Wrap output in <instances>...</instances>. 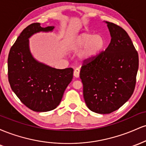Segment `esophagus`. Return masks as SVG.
<instances>
[{"label":"esophagus","instance_id":"34e87169","mask_svg":"<svg viewBox=\"0 0 146 146\" xmlns=\"http://www.w3.org/2000/svg\"><path fill=\"white\" fill-rule=\"evenodd\" d=\"M80 69L79 68H75V71H74V73H73V75H74L75 78H79V76H80Z\"/></svg>","mask_w":146,"mask_h":146}]
</instances>
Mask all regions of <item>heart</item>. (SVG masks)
Masks as SVG:
<instances>
[{
	"label": "heart",
	"mask_w": 146,
	"mask_h": 146,
	"mask_svg": "<svg viewBox=\"0 0 146 146\" xmlns=\"http://www.w3.org/2000/svg\"><path fill=\"white\" fill-rule=\"evenodd\" d=\"M106 45L105 38L101 34L83 32L72 38L68 44V48L72 51L83 48L79 54V58L82 61H90L102 54Z\"/></svg>",
	"instance_id": "heart-1"
}]
</instances>
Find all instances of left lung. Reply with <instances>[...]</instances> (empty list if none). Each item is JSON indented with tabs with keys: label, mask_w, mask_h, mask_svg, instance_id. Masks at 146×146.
Instances as JSON below:
<instances>
[{
	"label": "left lung",
	"mask_w": 146,
	"mask_h": 146,
	"mask_svg": "<svg viewBox=\"0 0 146 146\" xmlns=\"http://www.w3.org/2000/svg\"><path fill=\"white\" fill-rule=\"evenodd\" d=\"M104 23L110 43L98 58L84 62L80 73L85 103L99 114L117 110L130 99L139 68L138 53L126 31L114 23Z\"/></svg>",
	"instance_id": "1"
}]
</instances>
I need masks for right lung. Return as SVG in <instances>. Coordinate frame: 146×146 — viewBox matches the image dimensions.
I'll return each mask as SVG.
<instances>
[{
	"label": "right lung",
	"mask_w": 146,
	"mask_h": 146,
	"mask_svg": "<svg viewBox=\"0 0 146 146\" xmlns=\"http://www.w3.org/2000/svg\"><path fill=\"white\" fill-rule=\"evenodd\" d=\"M54 26L42 27L33 23L22 31L8 56V79L11 89L24 104L36 112L56 108L72 81L73 69H58L39 62L33 56L29 38L40 32H52Z\"/></svg>",
	"instance_id": "obj_1"
}]
</instances>
